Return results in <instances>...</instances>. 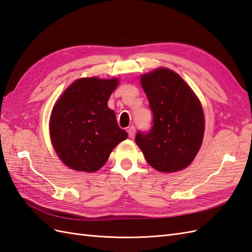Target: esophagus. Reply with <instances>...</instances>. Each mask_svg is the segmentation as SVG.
Masks as SVG:
<instances>
[{"instance_id":"esophagus-1","label":"esophagus","mask_w":252,"mask_h":252,"mask_svg":"<svg viewBox=\"0 0 252 252\" xmlns=\"http://www.w3.org/2000/svg\"><path fill=\"white\" fill-rule=\"evenodd\" d=\"M127 134H128V136L133 138L134 135H135V126H128L127 127Z\"/></svg>"}]
</instances>
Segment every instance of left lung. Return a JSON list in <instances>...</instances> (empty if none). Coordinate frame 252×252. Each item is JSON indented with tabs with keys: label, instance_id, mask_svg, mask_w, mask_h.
Here are the masks:
<instances>
[{
	"label": "left lung",
	"instance_id": "left-lung-1",
	"mask_svg": "<svg viewBox=\"0 0 252 252\" xmlns=\"http://www.w3.org/2000/svg\"><path fill=\"white\" fill-rule=\"evenodd\" d=\"M153 112V126L137 132L145 159L159 172H178L191 164L204 136V113L198 98L178 74L157 68L140 77Z\"/></svg>",
	"mask_w": 252,
	"mask_h": 252
}]
</instances>
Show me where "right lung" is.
Segmentation results:
<instances>
[{
    "label": "right lung",
    "instance_id": "obj_1",
    "mask_svg": "<svg viewBox=\"0 0 252 252\" xmlns=\"http://www.w3.org/2000/svg\"><path fill=\"white\" fill-rule=\"evenodd\" d=\"M119 84L117 78H80L55 104L50 138L58 157L69 168L96 172L113 149L127 137L107 102Z\"/></svg>",
    "mask_w": 252,
    "mask_h": 252
}]
</instances>
